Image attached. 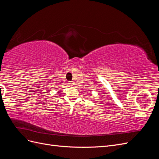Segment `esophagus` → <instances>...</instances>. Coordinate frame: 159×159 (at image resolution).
Returning a JSON list of instances; mask_svg holds the SVG:
<instances>
[{
  "label": "esophagus",
  "mask_w": 159,
  "mask_h": 159,
  "mask_svg": "<svg viewBox=\"0 0 159 159\" xmlns=\"http://www.w3.org/2000/svg\"><path fill=\"white\" fill-rule=\"evenodd\" d=\"M68 84H69L70 86H72V85H73V83H72V82H69Z\"/></svg>",
  "instance_id": "obj_1"
}]
</instances>
